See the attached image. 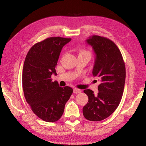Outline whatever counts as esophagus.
<instances>
[{"label": "esophagus", "mask_w": 146, "mask_h": 146, "mask_svg": "<svg viewBox=\"0 0 146 146\" xmlns=\"http://www.w3.org/2000/svg\"><path fill=\"white\" fill-rule=\"evenodd\" d=\"M81 91H81V90H79V89H77V88H74L73 89V93H75V94L80 93Z\"/></svg>", "instance_id": "obj_1"}]
</instances>
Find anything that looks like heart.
I'll use <instances>...</instances> for the list:
<instances>
[{
  "label": "heart",
  "instance_id": "heart-1",
  "mask_svg": "<svg viewBox=\"0 0 146 146\" xmlns=\"http://www.w3.org/2000/svg\"><path fill=\"white\" fill-rule=\"evenodd\" d=\"M79 55L87 56L90 58H91V53L90 51H88V50H85V49H84V50H81L80 51V53H79Z\"/></svg>",
  "mask_w": 146,
  "mask_h": 146
}]
</instances>
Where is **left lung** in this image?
Segmentation results:
<instances>
[{"instance_id": "obj_1", "label": "left lung", "mask_w": 146, "mask_h": 146, "mask_svg": "<svg viewBox=\"0 0 146 146\" xmlns=\"http://www.w3.org/2000/svg\"><path fill=\"white\" fill-rule=\"evenodd\" d=\"M96 57L93 75L100 81L98 92L84 90L88 102L83 108L84 117L90 121H100L112 114L122 99L125 80V67L120 49L112 40L93 35L86 40Z\"/></svg>"}]
</instances>
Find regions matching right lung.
Masks as SVG:
<instances>
[{
    "mask_svg": "<svg viewBox=\"0 0 146 146\" xmlns=\"http://www.w3.org/2000/svg\"><path fill=\"white\" fill-rule=\"evenodd\" d=\"M71 38L53 36L31 47L26 56L23 71V89L26 102L38 118L54 122L60 118L73 89L60 87L53 82L55 67L63 46Z\"/></svg>",
    "mask_w": 146,
    "mask_h": 146,
    "instance_id": "1",
    "label": "right lung"
}]
</instances>
